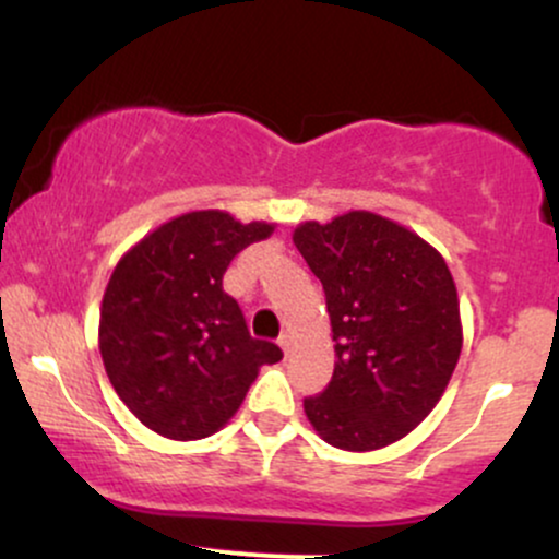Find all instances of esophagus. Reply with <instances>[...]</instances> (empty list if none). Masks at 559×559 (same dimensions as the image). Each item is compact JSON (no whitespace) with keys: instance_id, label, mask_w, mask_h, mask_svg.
<instances>
[{"instance_id":"34e87169","label":"esophagus","mask_w":559,"mask_h":559,"mask_svg":"<svg viewBox=\"0 0 559 559\" xmlns=\"http://www.w3.org/2000/svg\"><path fill=\"white\" fill-rule=\"evenodd\" d=\"M278 346H281V349H284L286 355H288V352H292V346H294V336H292V333H281Z\"/></svg>"}]
</instances>
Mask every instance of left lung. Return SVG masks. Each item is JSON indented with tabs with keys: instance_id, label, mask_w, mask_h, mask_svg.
Returning a JSON list of instances; mask_svg holds the SVG:
<instances>
[{
	"instance_id": "obj_1",
	"label": "left lung",
	"mask_w": 559,
	"mask_h": 559,
	"mask_svg": "<svg viewBox=\"0 0 559 559\" xmlns=\"http://www.w3.org/2000/svg\"><path fill=\"white\" fill-rule=\"evenodd\" d=\"M294 243L323 284L336 349L331 383L305 400L307 420L346 452L394 444L436 407L460 360L452 273L418 234L365 210L301 223Z\"/></svg>"
}]
</instances>
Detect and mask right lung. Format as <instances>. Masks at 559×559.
I'll return each instance as SVG.
<instances>
[{
    "instance_id": "right-lung-1",
    "label": "right lung",
    "mask_w": 559,
    "mask_h": 559,
    "mask_svg": "<svg viewBox=\"0 0 559 559\" xmlns=\"http://www.w3.org/2000/svg\"><path fill=\"white\" fill-rule=\"evenodd\" d=\"M273 228L199 210L163 223L115 265L99 312L102 362L126 407L165 439L221 431L262 365L284 357L249 336L239 301L223 292L230 260Z\"/></svg>"
}]
</instances>
